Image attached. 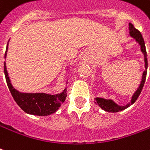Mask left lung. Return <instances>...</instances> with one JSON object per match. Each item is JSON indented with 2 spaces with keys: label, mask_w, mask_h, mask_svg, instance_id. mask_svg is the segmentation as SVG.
<instances>
[{
  "label": "left lung",
  "mask_w": 150,
  "mask_h": 150,
  "mask_svg": "<svg viewBox=\"0 0 150 150\" xmlns=\"http://www.w3.org/2000/svg\"><path fill=\"white\" fill-rule=\"evenodd\" d=\"M130 26V29H129V35L131 38H133L134 39H135V41L141 47V52L143 53L144 55V62H145V71L142 73V80L141 83L139 84V86L138 89L136 90V91L134 93V94L131 97V101L127 104L126 105H120L117 103H116L112 99H105L103 98H95V103L97 105H98L99 107H100L101 109H103L105 112H118L120 111H123L126 108H127L131 105H132L135 102L136 100L138 99L139 96L140 95V93L142 92V90L143 88V86L145 84V81H146V73H147V67H148V61H147V54H146V46H145V42H144L143 38L142 36V34L140 32L136 29L135 27H134L132 24H129Z\"/></svg>",
  "instance_id": "1"
}]
</instances>
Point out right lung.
<instances>
[{"mask_svg":"<svg viewBox=\"0 0 150 150\" xmlns=\"http://www.w3.org/2000/svg\"><path fill=\"white\" fill-rule=\"evenodd\" d=\"M9 42V41H8ZM8 42L7 44L6 52L4 54V59L7 57V52L8 49ZM70 67H67V70ZM4 70L7 85L14 98L17 105L24 111L25 112L34 116H50L55 113L66 99V87L62 92L57 94H49L46 93H22L17 90L12 86L11 79L7 71L6 63L4 64Z\"/></svg>","mask_w":150,"mask_h":150,"instance_id":"1","label":"right lung"}]
</instances>
